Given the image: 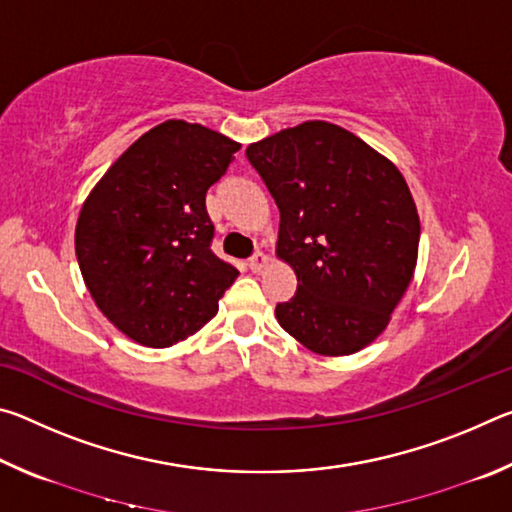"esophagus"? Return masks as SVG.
<instances>
[{"mask_svg":"<svg viewBox=\"0 0 512 512\" xmlns=\"http://www.w3.org/2000/svg\"><path fill=\"white\" fill-rule=\"evenodd\" d=\"M266 264H268V255L259 253V250H257V253H255L253 257L248 259V268H250V271H253V273H262L264 268H266Z\"/></svg>","mask_w":512,"mask_h":512,"instance_id":"obj_1","label":"esophagus"}]
</instances>
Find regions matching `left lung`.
<instances>
[{"instance_id": "left-lung-1", "label": "left lung", "mask_w": 512, "mask_h": 512, "mask_svg": "<svg viewBox=\"0 0 512 512\" xmlns=\"http://www.w3.org/2000/svg\"><path fill=\"white\" fill-rule=\"evenodd\" d=\"M246 155L280 210L275 255L298 277L275 307L323 357L366 348L391 323L418 264L420 219L400 169L329 121H302Z\"/></svg>"}]
</instances>
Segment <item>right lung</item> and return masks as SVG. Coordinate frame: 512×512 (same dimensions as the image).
Here are the masks:
<instances>
[{"label": "right lung", "instance_id": "1", "mask_svg": "<svg viewBox=\"0 0 512 512\" xmlns=\"http://www.w3.org/2000/svg\"><path fill=\"white\" fill-rule=\"evenodd\" d=\"M241 144L167 119L112 162L76 221V259L94 305L128 339L169 348L216 316L235 266L210 250L205 194Z\"/></svg>", "mask_w": 512, "mask_h": 512}]
</instances>
